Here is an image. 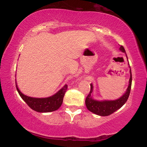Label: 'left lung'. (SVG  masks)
<instances>
[{"mask_svg": "<svg viewBox=\"0 0 147 147\" xmlns=\"http://www.w3.org/2000/svg\"><path fill=\"white\" fill-rule=\"evenodd\" d=\"M119 50L122 52H124L126 54V51L124 50V47L122 45H120ZM127 57V55H126ZM128 59V57H127ZM130 68V79H129V84L128 86L127 89H126L125 93L123 95L122 97L118 98L115 100H102L99 101L96 100L92 98V92L93 90V86L92 84H90V91L89 92L88 95L86 97V106L88 110L90 111V112L93 113L97 115L100 116H108L109 115H111L117 111L118 109H120L122 106L124 105L126 102L128 98H129L130 95V91L131 88V83H132V75H131V67Z\"/></svg>", "mask_w": 147, "mask_h": 147, "instance_id": "left-lung-1", "label": "left lung"}]
</instances>
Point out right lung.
Segmentation results:
<instances>
[{"mask_svg":"<svg viewBox=\"0 0 147 147\" xmlns=\"http://www.w3.org/2000/svg\"><path fill=\"white\" fill-rule=\"evenodd\" d=\"M16 87L21 97L34 111L39 113H49L57 111L63 103L64 95L66 92L68 86L65 85L55 95L45 98H35L28 97L19 90L16 82Z\"/></svg>","mask_w":147,"mask_h":147,"instance_id":"1","label":"right lung"}]
</instances>
